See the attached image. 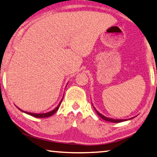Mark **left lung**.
<instances>
[{
    "mask_svg": "<svg viewBox=\"0 0 157 157\" xmlns=\"http://www.w3.org/2000/svg\"><path fill=\"white\" fill-rule=\"evenodd\" d=\"M92 104V103H91ZM92 105H93V104H92ZM93 107H94V110H96V113L98 114V116L100 117H101L102 119H104V120H105V121H110V122H113V123H119V122H122V121H127V120H130V119H133L134 117H132V118H130V119H113V118H109V117H105V116H104V115H103V114H102L101 113H99V112L96 110V109L94 108V106L93 105Z\"/></svg>",
    "mask_w": 157,
    "mask_h": 157,
    "instance_id": "obj_1",
    "label": "left lung"
}]
</instances>
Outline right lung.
<instances>
[{
    "mask_svg": "<svg viewBox=\"0 0 157 157\" xmlns=\"http://www.w3.org/2000/svg\"><path fill=\"white\" fill-rule=\"evenodd\" d=\"M63 98H62V99L61 100L60 103H59V105H57L56 108H54L53 110L49 111V112H48V113H29V112L24 111V110H21L20 108H18V107H17V108H18L19 110H21V112H23V113H26V114H30V115H31V116H33V117H37V118L49 117H50V116H52V115H53V114H54V113H55L57 110H58V109L59 108V107H60V105H61V102H62V100H63Z\"/></svg>",
    "mask_w": 157,
    "mask_h": 157,
    "instance_id": "right-lung-1",
    "label": "right lung"
}]
</instances>
